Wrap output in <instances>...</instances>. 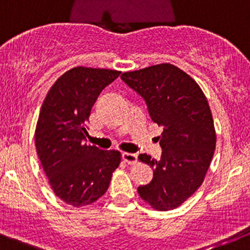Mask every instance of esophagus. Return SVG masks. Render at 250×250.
Here are the masks:
<instances>
[{"label": "esophagus", "instance_id": "1", "mask_svg": "<svg viewBox=\"0 0 250 250\" xmlns=\"http://www.w3.org/2000/svg\"><path fill=\"white\" fill-rule=\"evenodd\" d=\"M122 158H123V160H124L125 163L128 165H135L136 163H137V154L123 153Z\"/></svg>", "mask_w": 250, "mask_h": 250}]
</instances>
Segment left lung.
<instances>
[{
    "label": "left lung",
    "mask_w": 250,
    "mask_h": 250,
    "mask_svg": "<svg viewBox=\"0 0 250 250\" xmlns=\"http://www.w3.org/2000/svg\"><path fill=\"white\" fill-rule=\"evenodd\" d=\"M122 79L143 97L151 120L164 131L159 160L140 154L154 177L138 194L158 210L179 207L200 187L215 150L212 113L199 84L171 63L125 72Z\"/></svg>",
    "instance_id": "1"
}]
</instances>
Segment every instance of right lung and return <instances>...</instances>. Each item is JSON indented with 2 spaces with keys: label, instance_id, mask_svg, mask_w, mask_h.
I'll return each instance as SVG.
<instances>
[{
  "label": "right lung",
  "instance_id": "obj_1",
  "mask_svg": "<svg viewBox=\"0 0 250 250\" xmlns=\"http://www.w3.org/2000/svg\"><path fill=\"white\" fill-rule=\"evenodd\" d=\"M115 69L74 67L45 96L35 132L36 149L51 189L73 207L99 200L109 187L120 153L84 143L100 92L119 77Z\"/></svg>",
  "mask_w": 250,
  "mask_h": 250
}]
</instances>
